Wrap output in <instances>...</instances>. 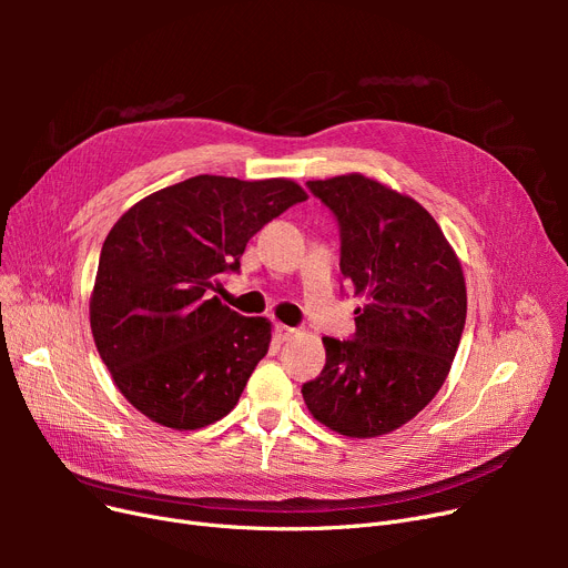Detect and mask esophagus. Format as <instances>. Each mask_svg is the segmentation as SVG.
Listing matches in <instances>:
<instances>
[{
  "label": "esophagus",
  "mask_w": 568,
  "mask_h": 568,
  "mask_svg": "<svg viewBox=\"0 0 568 568\" xmlns=\"http://www.w3.org/2000/svg\"><path fill=\"white\" fill-rule=\"evenodd\" d=\"M274 334H276V338L281 343H285V341H290L296 334V329H292V326H287V324H276L274 326Z\"/></svg>",
  "instance_id": "34e87169"
}]
</instances>
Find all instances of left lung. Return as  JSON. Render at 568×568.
Listing matches in <instances>:
<instances>
[{"instance_id": "obj_1", "label": "left lung", "mask_w": 568, "mask_h": 568, "mask_svg": "<svg viewBox=\"0 0 568 568\" xmlns=\"http://www.w3.org/2000/svg\"><path fill=\"white\" fill-rule=\"evenodd\" d=\"M341 225V272L364 306L349 341L324 336L326 364L302 386L308 412L345 437L412 422L442 389L465 329L463 266L414 197L362 172L308 182Z\"/></svg>"}]
</instances>
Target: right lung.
Wrapping results in <instances>:
<instances>
[{
	"instance_id": "1",
	"label": "right lung",
	"mask_w": 568,
	"mask_h": 568,
	"mask_svg": "<svg viewBox=\"0 0 568 568\" xmlns=\"http://www.w3.org/2000/svg\"><path fill=\"white\" fill-rule=\"evenodd\" d=\"M306 191L292 179L197 174L135 202L108 232L89 300L97 349L149 422L197 430L234 409L272 322L212 296L248 239Z\"/></svg>"
}]
</instances>
